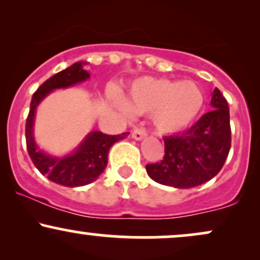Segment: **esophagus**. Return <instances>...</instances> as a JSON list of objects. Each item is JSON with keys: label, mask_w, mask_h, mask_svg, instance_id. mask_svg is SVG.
Wrapping results in <instances>:
<instances>
[{"label": "esophagus", "mask_w": 260, "mask_h": 260, "mask_svg": "<svg viewBox=\"0 0 260 260\" xmlns=\"http://www.w3.org/2000/svg\"><path fill=\"white\" fill-rule=\"evenodd\" d=\"M132 137L136 140H142L143 138H145V137H147V132H145L144 128L136 127L132 132Z\"/></svg>", "instance_id": "esophagus-1"}]
</instances>
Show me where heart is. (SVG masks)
<instances>
[{
    "mask_svg": "<svg viewBox=\"0 0 260 260\" xmlns=\"http://www.w3.org/2000/svg\"><path fill=\"white\" fill-rule=\"evenodd\" d=\"M124 112L131 109L150 113L155 128L161 133L180 132L189 126L204 105L202 89L190 80L140 78L128 91V104L116 98Z\"/></svg>",
    "mask_w": 260,
    "mask_h": 260,
    "instance_id": "1",
    "label": "heart"
}]
</instances>
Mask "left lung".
Listing matches in <instances>:
<instances>
[{"label": "left lung", "mask_w": 260, "mask_h": 260, "mask_svg": "<svg viewBox=\"0 0 260 260\" xmlns=\"http://www.w3.org/2000/svg\"><path fill=\"white\" fill-rule=\"evenodd\" d=\"M210 105L213 110L189 129L164 138V159L145 166L151 180L184 189L201 186L219 174L231 148V127L228 101L217 88Z\"/></svg>", "instance_id": "obj_1"}]
</instances>
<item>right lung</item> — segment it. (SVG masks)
Returning <instances> with one entry per match:
<instances>
[{"label":"right lung","instance_id":"right-lung-1","mask_svg":"<svg viewBox=\"0 0 260 260\" xmlns=\"http://www.w3.org/2000/svg\"><path fill=\"white\" fill-rule=\"evenodd\" d=\"M84 64L86 62H76L39 86L31 98L25 124L26 149L35 168L50 181L66 187L85 186L96 180L106 168L110 148L129 134L127 132L109 136L99 131H92L72 153L64 156H52L38 147L34 138V120L39 104L56 89L70 88L90 78L88 71L83 68Z\"/></svg>","mask_w":260,"mask_h":260}]
</instances>
